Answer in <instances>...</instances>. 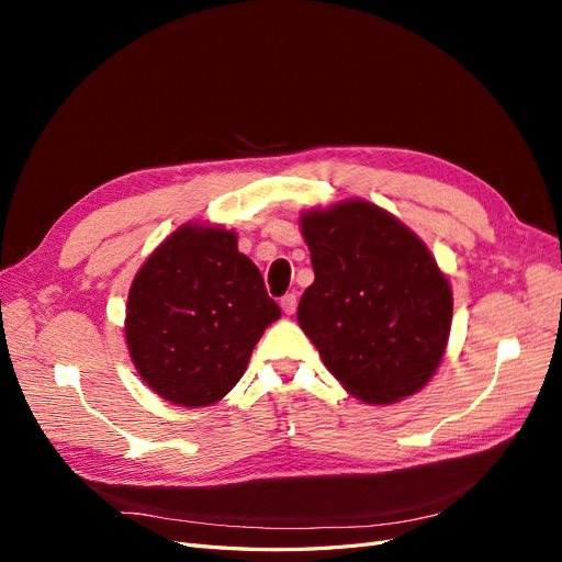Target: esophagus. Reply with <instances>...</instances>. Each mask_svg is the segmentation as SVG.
<instances>
[{
    "label": "esophagus",
    "instance_id": "34e87169",
    "mask_svg": "<svg viewBox=\"0 0 562 562\" xmlns=\"http://www.w3.org/2000/svg\"><path fill=\"white\" fill-rule=\"evenodd\" d=\"M281 310H283L285 314H295V310H297V295H295V293L283 295V297H281Z\"/></svg>",
    "mask_w": 562,
    "mask_h": 562
}]
</instances>
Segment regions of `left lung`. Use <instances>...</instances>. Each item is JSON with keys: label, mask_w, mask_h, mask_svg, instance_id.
Instances as JSON below:
<instances>
[{"label": "left lung", "mask_w": 562, "mask_h": 562, "mask_svg": "<svg viewBox=\"0 0 562 562\" xmlns=\"http://www.w3.org/2000/svg\"><path fill=\"white\" fill-rule=\"evenodd\" d=\"M314 283L297 321L349 394L372 405L413 396L446 353L452 291L415 232L363 199L300 217Z\"/></svg>", "instance_id": "8db88e82"}]
</instances>
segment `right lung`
Wrapping results in <instances>:
<instances>
[{
	"label": "right lung",
	"mask_w": 562,
	"mask_h": 562,
	"mask_svg": "<svg viewBox=\"0 0 562 562\" xmlns=\"http://www.w3.org/2000/svg\"><path fill=\"white\" fill-rule=\"evenodd\" d=\"M279 316L236 234L187 223L135 274L124 330L145 384L176 405L201 407L241 380L252 347Z\"/></svg>",
	"instance_id": "1"
}]
</instances>
